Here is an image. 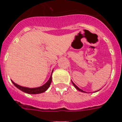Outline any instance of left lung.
Segmentation results:
<instances>
[{"instance_id": "obj_1", "label": "left lung", "mask_w": 122, "mask_h": 122, "mask_svg": "<svg viewBox=\"0 0 122 122\" xmlns=\"http://www.w3.org/2000/svg\"><path fill=\"white\" fill-rule=\"evenodd\" d=\"M72 82V83H73V86H74V87H75V88H76V89H77V90H78L79 91H81V92H85V93H86V92L85 91H83L82 90V89H79V88L78 87H77V86H76V85H75V84H74V82H73V81H71Z\"/></svg>"}]
</instances>
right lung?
Masks as SVG:
<instances>
[{"mask_svg": "<svg viewBox=\"0 0 122 122\" xmlns=\"http://www.w3.org/2000/svg\"><path fill=\"white\" fill-rule=\"evenodd\" d=\"M52 72H53V71H52L51 75L50 77H49V80L46 82V84H45L43 86H40V87H35V88H29V87H22V86H19V85L17 84L15 82H14L12 80H11V81H12L13 84L18 89H19V90H21V91L24 92L25 93H29V94H38V93H41L45 92V91L48 90V89L49 87V86L51 85V83L52 82Z\"/></svg>", "mask_w": 122, "mask_h": 122, "instance_id": "obj_1", "label": "right lung"}]
</instances>
